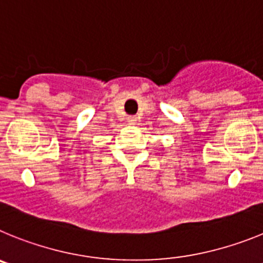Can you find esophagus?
Segmentation results:
<instances>
[{
	"instance_id": "34e87169",
	"label": "esophagus",
	"mask_w": 263,
	"mask_h": 263,
	"mask_svg": "<svg viewBox=\"0 0 263 263\" xmlns=\"http://www.w3.org/2000/svg\"><path fill=\"white\" fill-rule=\"evenodd\" d=\"M137 121H138V117H136V116H129L127 117V122L129 124H137Z\"/></svg>"
}]
</instances>
